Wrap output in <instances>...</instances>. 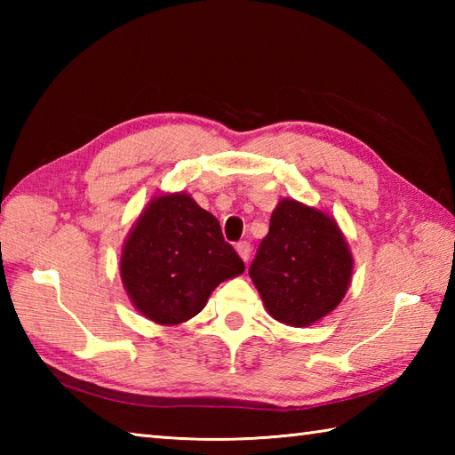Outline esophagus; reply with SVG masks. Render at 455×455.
<instances>
[{
  "label": "esophagus",
  "mask_w": 455,
  "mask_h": 455,
  "mask_svg": "<svg viewBox=\"0 0 455 455\" xmlns=\"http://www.w3.org/2000/svg\"><path fill=\"white\" fill-rule=\"evenodd\" d=\"M236 252H238V256L244 259V262H248L250 259V252H252V246H250L248 243H238L236 244Z\"/></svg>",
  "instance_id": "34e87169"
}]
</instances>
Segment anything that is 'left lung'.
Instances as JSON below:
<instances>
[{
  "label": "left lung",
  "instance_id": "1",
  "mask_svg": "<svg viewBox=\"0 0 455 455\" xmlns=\"http://www.w3.org/2000/svg\"><path fill=\"white\" fill-rule=\"evenodd\" d=\"M354 259L336 220L295 199H282L269 219L248 274L275 321L311 326L340 305Z\"/></svg>",
  "mask_w": 455,
  "mask_h": 455
}]
</instances>
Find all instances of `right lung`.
Masks as SVG:
<instances>
[{
	"label": "right lung",
	"mask_w": 455,
	"mask_h": 455,
	"mask_svg": "<svg viewBox=\"0 0 455 455\" xmlns=\"http://www.w3.org/2000/svg\"><path fill=\"white\" fill-rule=\"evenodd\" d=\"M244 272L219 220L188 193L154 197L134 222L121 254V279L150 321L173 326L203 311L220 282Z\"/></svg>",
	"instance_id": "right-lung-1"
}]
</instances>
